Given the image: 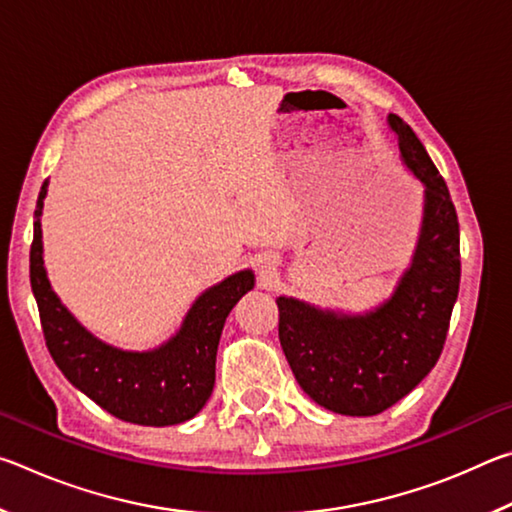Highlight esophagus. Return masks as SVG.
Returning a JSON list of instances; mask_svg holds the SVG:
<instances>
[{
  "mask_svg": "<svg viewBox=\"0 0 512 512\" xmlns=\"http://www.w3.org/2000/svg\"><path fill=\"white\" fill-rule=\"evenodd\" d=\"M277 271V257L275 255H262L259 257V273H262L264 277L273 275Z\"/></svg>",
  "mask_w": 512,
  "mask_h": 512,
  "instance_id": "obj_1",
  "label": "esophagus"
}]
</instances>
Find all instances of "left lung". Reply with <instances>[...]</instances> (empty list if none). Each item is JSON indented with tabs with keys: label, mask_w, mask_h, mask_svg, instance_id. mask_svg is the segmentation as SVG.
<instances>
[{
	"label": "left lung",
	"mask_w": 512,
	"mask_h": 512,
	"mask_svg": "<svg viewBox=\"0 0 512 512\" xmlns=\"http://www.w3.org/2000/svg\"><path fill=\"white\" fill-rule=\"evenodd\" d=\"M400 158L424 187L411 264L375 309L348 314L280 296V343L311 400L341 415H377L409 395L443 352L461 282L458 216L418 135L388 115Z\"/></svg>",
	"instance_id": "left-lung-1"
}]
</instances>
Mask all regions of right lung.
I'll return each mask as SVG.
<instances>
[{
    "label": "right lung",
    "instance_id": "add662e5",
    "mask_svg": "<svg viewBox=\"0 0 512 512\" xmlns=\"http://www.w3.org/2000/svg\"><path fill=\"white\" fill-rule=\"evenodd\" d=\"M47 189L49 180L40 189L33 214L31 289L51 359L69 384L119 420L142 427L192 420L212 395L216 348L225 318L255 287V273L246 268L205 289L189 307L178 332L158 348L144 352L115 348L88 332L51 289L40 225Z\"/></svg>",
    "mask_w": 512,
    "mask_h": 512
}]
</instances>
